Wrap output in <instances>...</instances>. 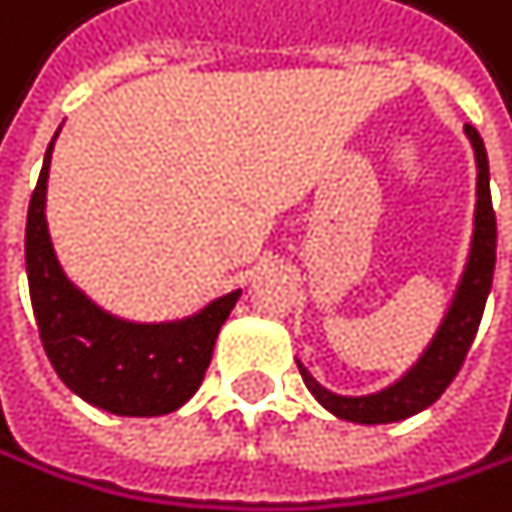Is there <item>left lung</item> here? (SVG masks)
<instances>
[{
    "mask_svg": "<svg viewBox=\"0 0 512 512\" xmlns=\"http://www.w3.org/2000/svg\"><path fill=\"white\" fill-rule=\"evenodd\" d=\"M464 134L473 147L476 159V205H473V233H470V251L461 270V279L455 285V294L442 313V322L424 353L411 362L402 375L362 396H344L322 387L301 359L298 371L307 384V390L316 396L322 408H328L334 418L350 421V424H393L405 421L418 411L430 408L445 387L455 381V375L464 365V356L476 338V328L491 291V276H495V245H498V227H495V211H491V190H488V156L485 144L473 125H464Z\"/></svg>",
    "mask_w": 512,
    "mask_h": 512,
    "instance_id": "obj_1",
    "label": "left lung"
}]
</instances>
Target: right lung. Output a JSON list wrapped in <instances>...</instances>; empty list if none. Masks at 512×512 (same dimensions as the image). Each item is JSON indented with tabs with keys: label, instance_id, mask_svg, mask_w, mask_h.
I'll use <instances>...</instances> for the list:
<instances>
[{
	"label": "right lung",
	"instance_id": "obj_1",
	"mask_svg": "<svg viewBox=\"0 0 512 512\" xmlns=\"http://www.w3.org/2000/svg\"><path fill=\"white\" fill-rule=\"evenodd\" d=\"M54 131L45 150L39 184L27 211V279L42 347L79 399L122 418H159L178 411L199 390L218 331L236 307L242 288L208 301L202 310L134 322L104 310L64 273L48 233L45 199Z\"/></svg>",
	"mask_w": 512,
	"mask_h": 512
}]
</instances>
